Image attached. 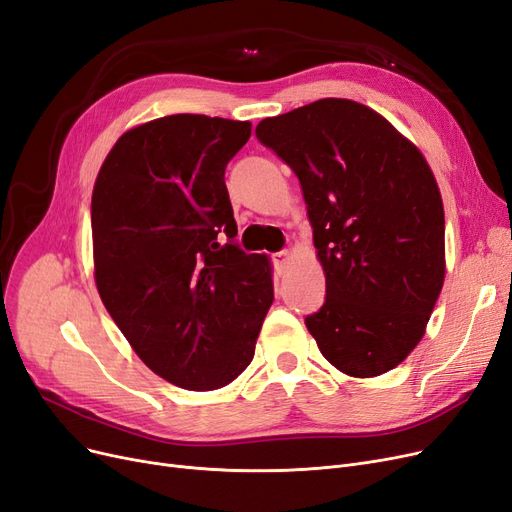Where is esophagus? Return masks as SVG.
Here are the masks:
<instances>
[{
  "instance_id": "34e87169",
  "label": "esophagus",
  "mask_w": 512,
  "mask_h": 512,
  "mask_svg": "<svg viewBox=\"0 0 512 512\" xmlns=\"http://www.w3.org/2000/svg\"><path fill=\"white\" fill-rule=\"evenodd\" d=\"M272 261H274V266H276L278 274H285V272H287V268H289L291 253H289V251H280V253L272 255Z\"/></svg>"
}]
</instances>
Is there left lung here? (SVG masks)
Here are the masks:
<instances>
[{"instance_id":"1","label":"left lung","mask_w":512,"mask_h":512,"mask_svg":"<svg viewBox=\"0 0 512 512\" xmlns=\"http://www.w3.org/2000/svg\"><path fill=\"white\" fill-rule=\"evenodd\" d=\"M257 139L299 179L327 278L306 327L352 377L382 375L420 344L445 280V215L422 151L380 113L320 99L261 120Z\"/></svg>"}]
</instances>
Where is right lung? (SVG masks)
Masks as SVG:
<instances>
[{"instance_id": "obj_1", "label": "right lung", "mask_w": 512, "mask_h": 512, "mask_svg": "<svg viewBox=\"0 0 512 512\" xmlns=\"http://www.w3.org/2000/svg\"><path fill=\"white\" fill-rule=\"evenodd\" d=\"M249 137L251 122L158 118L124 132L94 181L99 295L141 361L185 390L234 382L274 301L268 257L234 242L225 187Z\"/></svg>"}]
</instances>
